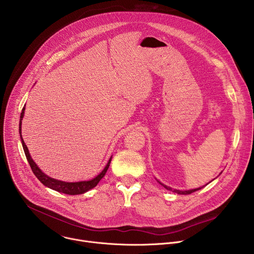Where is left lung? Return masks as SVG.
Returning a JSON list of instances; mask_svg holds the SVG:
<instances>
[{
	"label": "left lung",
	"instance_id": "obj_1",
	"mask_svg": "<svg viewBox=\"0 0 254 254\" xmlns=\"http://www.w3.org/2000/svg\"><path fill=\"white\" fill-rule=\"evenodd\" d=\"M164 188H166L167 190H170V191H172V192H175V193H177V194H180V195H189V194H191V193H193V192H196V191H198V190H200V189H202V187H200V188H197V189H192V190H188V191H180V190H176V189H172L171 187H168V186H166V185H164V184H162L161 182H159Z\"/></svg>",
	"mask_w": 254,
	"mask_h": 254
}]
</instances>
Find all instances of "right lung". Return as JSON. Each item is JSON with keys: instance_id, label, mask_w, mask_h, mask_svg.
Here are the masks:
<instances>
[{"instance_id": "right-lung-1", "label": "right lung", "mask_w": 254, "mask_h": 254, "mask_svg": "<svg viewBox=\"0 0 254 254\" xmlns=\"http://www.w3.org/2000/svg\"><path fill=\"white\" fill-rule=\"evenodd\" d=\"M24 111H25V107H23L22 110V113H21V117H20V125H19V132H20V137H21V141H22V146H23V149H24V152H25V155H26V158L29 162V165L34 173V175L37 177V179L40 181V182L52 189V190H55L57 192H60V193H64V194H67V195H78V194H83L87 191H89L90 189L94 188L98 183L99 181L104 177L106 171L108 170V168H110V165H111V161H112V158L113 156L111 157V159L108 160L105 168L102 170V172L97 175L95 178H93L92 180L90 181H81V182H63V181H59V180H56V179H53V178H50L49 176L45 175L39 168L38 166L36 165V163L32 160L30 154H29V151H28V148L25 144V141L23 140V137H22V130H21V126H22V120L24 118Z\"/></svg>"}]
</instances>
